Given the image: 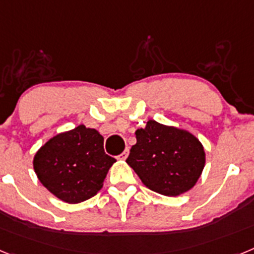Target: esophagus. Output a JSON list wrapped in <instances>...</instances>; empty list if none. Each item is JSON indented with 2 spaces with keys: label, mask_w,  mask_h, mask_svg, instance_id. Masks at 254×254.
I'll list each match as a JSON object with an SVG mask.
<instances>
[{
  "label": "esophagus",
  "mask_w": 254,
  "mask_h": 254,
  "mask_svg": "<svg viewBox=\"0 0 254 254\" xmlns=\"http://www.w3.org/2000/svg\"><path fill=\"white\" fill-rule=\"evenodd\" d=\"M128 154H129V150L126 149L125 151H123L122 154H121L120 156H118V159H121V160H126V159H127V156H128Z\"/></svg>",
  "instance_id": "obj_1"
}]
</instances>
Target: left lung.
<instances>
[{
  "label": "left lung",
  "mask_w": 254,
  "mask_h": 254,
  "mask_svg": "<svg viewBox=\"0 0 254 254\" xmlns=\"http://www.w3.org/2000/svg\"><path fill=\"white\" fill-rule=\"evenodd\" d=\"M136 140L126 161L149 190L176 197L196 185L206 161L196 136L150 120L136 131Z\"/></svg>",
  "instance_id": "obj_1"
}]
</instances>
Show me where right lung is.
Instances as JSON below:
<instances>
[{"mask_svg":"<svg viewBox=\"0 0 254 254\" xmlns=\"http://www.w3.org/2000/svg\"><path fill=\"white\" fill-rule=\"evenodd\" d=\"M104 138L84 125L49 138L33 160L40 183L61 201L78 203L103 187L116 159L104 152Z\"/></svg>","mask_w":254,"mask_h":254,"instance_id":"right-lung-1","label":"right lung"}]
</instances>
